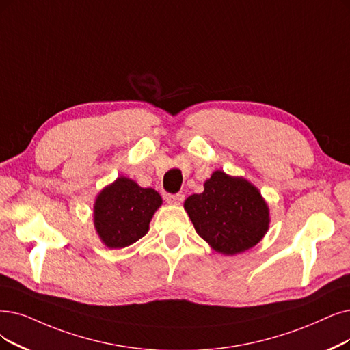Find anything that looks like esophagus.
I'll use <instances>...</instances> for the list:
<instances>
[{
  "instance_id": "obj_1",
  "label": "esophagus",
  "mask_w": 350,
  "mask_h": 350,
  "mask_svg": "<svg viewBox=\"0 0 350 350\" xmlns=\"http://www.w3.org/2000/svg\"><path fill=\"white\" fill-rule=\"evenodd\" d=\"M184 198H185L184 193H166L165 195V201L171 205H179L184 201Z\"/></svg>"
}]
</instances>
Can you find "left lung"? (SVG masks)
Returning <instances> with one entry per match:
<instances>
[{
	"mask_svg": "<svg viewBox=\"0 0 350 350\" xmlns=\"http://www.w3.org/2000/svg\"><path fill=\"white\" fill-rule=\"evenodd\" d=\"M195 231L215 251L234 256L254 247L269 230L270 213L260 191L241 176L215 171L204 192L185 200Z\"/></svg>",
	"mask_w": 350,
	"mask_h": 350,
	"instance_id": "obj_1",
	"label": "left lung"
}]
</instances>
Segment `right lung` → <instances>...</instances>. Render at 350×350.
<instances>
[{
    "label": "right lung",
    "mask_w": 350,
    "mask_h": 350,
    "mask_svg": "<svg viewBox=\"0 0 350 350\" xmlns=\"http://www.w3.org/2000/svg\"><path fill=\"white\" fill-rule=\"evenodd\" d=\"M162 205L161 195L152 188L119 176L96 197L93 221L96 232L109 248H123L148 232L149 222Z\"/></svg>",
    "instance_id": "add662e5"
}]
</instances>
